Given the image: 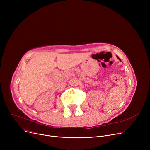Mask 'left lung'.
Returning <instances> with one entry per match:
<instances>
[{
    "mask_svg": "<svg viewBox=\"0 0 150 150\" xmlns=\"http://www.w3.org/2000/svg\"><path fill=\"white\" fill-rule=\"evenodd\" d=\"M117 58H118V59H119V60L121 61V60H120V59L119 58V57H117Z\"/></svg>",
    "mask_w": 150,
    "mask_h": 150,
    "instance_id": "left-lung-1",
    "label": "left lung"
}]
</instances>
